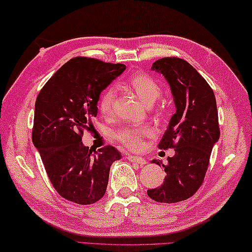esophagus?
<instances>
[{
    "instance_id": "34e87169",
    "label": "esophagus",
    "mask_w": 252,
    "mask_h": 252,
    "mask_svg": "<svg viewBox=\"0 0 252 252\" xmlns=\"http://www.w3.org/2000/svg\"><path fill=\"white\" fill-rule=\"evenodd\" d=\"M129 159V161H131V162H136V164H138L139 166H144L145 164H146V160L144 159V158H142V157H139V156H131V155H129L128 157H127Z\"/></svg>"
}]
</instances>
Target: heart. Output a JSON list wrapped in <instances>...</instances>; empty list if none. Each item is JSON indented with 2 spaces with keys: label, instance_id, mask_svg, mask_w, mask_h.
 Wrapping results in <instances>:
<instances>
[{
  "label": "heart",
  "instance_id": "heart-1",
  "mask_svg": "<svg viewBox=\"0 0 252 252\" xmlns=\"http://www.w3.org/2000/svg\"><path fill=\"white\" fill-rule=\"evenodd\" d=\"M131 90L142 99L143 103L151 106L160 96L161 88L155 79L147 74L137 73L127 81ZM116 98V88L108 86L101 92L98 99L99 112L103 115H109L113 112L114 101ZM154 135V129L149 125L143 126H123L115 131L114 137L118 143L129 149H138L143 146L144 138Z\"/></svg>",
  "mask_w": 252,
  "mask_h": 252
}]
</instances>
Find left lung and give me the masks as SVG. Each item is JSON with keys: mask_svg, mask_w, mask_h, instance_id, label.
Masks as SVG:
<instances>
[{"mask_svg": "<svg viewBox=\"0 0 252 252\" xmlns=\"http://www.w3.org/2000/svg\"><path fill=\"white\" fill-rule=\"evenodd\" d=\"M152 68L164 75L174 96L176 113L158 147L174 148L175 155L166 165L153 160L165 168L166 177L147 193L157 202L173 204L190 198L204 183L211 151L220 136L217 103L213 88L187 61L162 57Z\"/></svg>", "mask_w": 252, "mask_h": 252, "instance_id": "left-lung-1", "label": "left lung"}]
</instances>
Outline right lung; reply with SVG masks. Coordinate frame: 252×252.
<instances>
[{
	"label": "right lung",
	"mask_w": 252,
	"mask_h": 252,
	"mask_svg": "<svg viewBox=\"0 0 252 252\" xmlns=\"http://www.w3.org/2000/svg\"><path fill=\"white\" fill-rule=\"evenodd\" d=\"M126 66L77 56L48 79L35 101L32 140L53 187L66 200L92 205L105 195L109 168L121 153L82 143L93 126L99 95Z\"/></svg>",
	"instance_id": "right-lung-1"
}]
</instances>
